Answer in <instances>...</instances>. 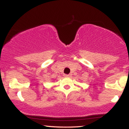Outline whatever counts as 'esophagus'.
Listing matches in <instances>:
<instances>
[{"instance_id":"34e87169","label":"esophagus","mask_w":129,"mask_h":129,"mask_svg":"<svg viewBox=\"0 0 129 129\" xmlns=\"http://www.w3.org/2000/svg\"><path fill=\"white\" fill-rule=\"evenodd\" d=\"M63 76H64V77H70V76H71V75H66V74H65V75H63Z\"/></svg>"}]
</instances>
